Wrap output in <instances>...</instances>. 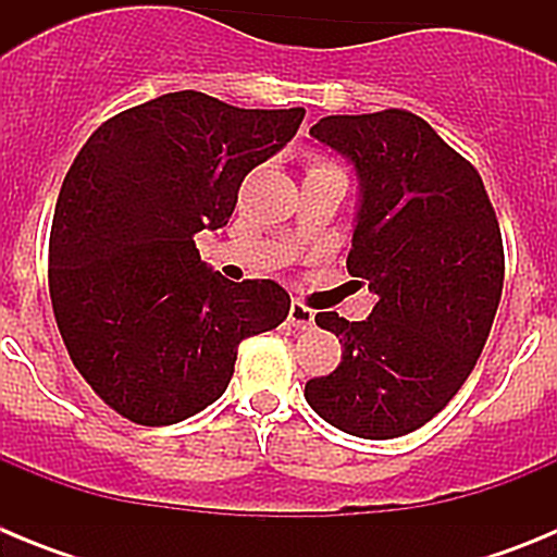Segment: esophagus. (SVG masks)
Instances as JSON below:
<instances>
[{
  "label": "esophagus",
  "instance_id": "esophagus-1",
  "mask_svg": "<svg viewBox=\"0 0 557 557\" xmlns=\"http://www.w3.org/2000/svg\"><path fill=\"white\" fill-rule=\"evenodd\" d=\"M287 321L293 323V329H298V332H307V329L314 326V312L309 307H304L301 301H293L289 304Z\"/></svg>",
  "mask_w": 557,
  "mask_h": 557
}]
</instances>
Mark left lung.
Wrapping results in <instances>:
<instances>
[{"label":"left lung","instance_id":"8db88e82","mask_svg":"<svg viewBox=\"0 0 557 557\" xmlns=\"http://www.w3.org/2000/svg\"><path fill=\"white\" fill-rule=\"evenodd\" d=\"M357 172L348 273L376 304L366 321L318 312L337 334V371L309 379V407L366 441L424 426L474 371L505 282V253L480 172L421 116H323L309 131Z\"/></svg>","mask_w":557,"mask_h":557}]
</instances>
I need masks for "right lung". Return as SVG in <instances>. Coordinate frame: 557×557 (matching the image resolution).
Here are the masks:
<instances>
[{
    "mask_svg": "<svg viewBox=\"0 0 557 557\" xmlns=\"http://www.w3.org/2000/svg\"><path fill=\"white\" fill-rule=\"evenodd\" d=\"M304 108H234L172 91L102 122L58 195L49 295L69 357L108 407L141 426L214 405L245 337L287 318L270 278L228 282L195 234L228 223L253 166L282 150Z\"/></svg>",
    "mask_w": 557,
    "mask_h": 557,
    "instance_id": "obj_1",
    "label": "right lung"
}]
</instances>
